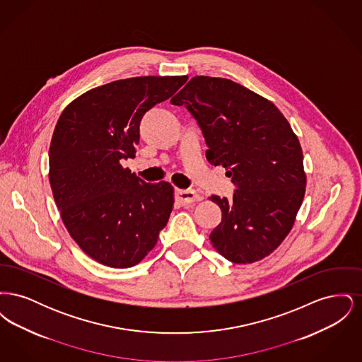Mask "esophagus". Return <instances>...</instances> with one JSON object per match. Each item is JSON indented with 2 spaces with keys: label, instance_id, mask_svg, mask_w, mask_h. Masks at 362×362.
<instances>
[{
  "label": "esophagus",
  "instance_id": "34e87169",
  "mask_svg": "<svg viewBox=\"0 0 362 362\" xmlns=\"http://www.w3.org/2000/svg\"><path fill=\"white\" fill-rule=\"evenodd\" d=\"M175 195H176V201H179L182 205H189L202 199V197L192 189H176Z\"/></svg>",
  "mask_w": 362,
  "mask_h": 362
}]
</instances>
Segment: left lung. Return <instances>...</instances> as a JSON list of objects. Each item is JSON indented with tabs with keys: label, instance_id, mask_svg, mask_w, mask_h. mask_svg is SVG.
<instances>
[{
	"label": "left lung",
	"instance_id": "1",
	"mask_svg": "<svg viewBox=\"0 0 362 362\" xmlns=\"http://www.w3.org/2000/svg\"><path fill=\"white\" fill-rule=\"evenodd\" d=\"M185 105L206 142V158L223 165L236 189L211 195L223 218L213 247L233 263L270 255L288 236L305 194L303 151L274 104L226 78L197 76L171 99Z\"/></svg>",
	"mask_w": 362,
	"mask_h": 362
}]
</instances>
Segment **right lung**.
<instances>
[{
    "label": "right lung",
    "mask_w": 362,
    "mask_h": 362,
    "mask_svg": "<svg viewBox=\"0 0 362 362\" xmlns=\"http://www.w3.org/2000/svg\"><path fill=\"white\" fill-rule=\"evenodd\" d=\"M186 81V76L112 81L73 100L57 122L49 151L52 195L73 240L104 266H136L168 223L173 186L146 183L121 161L136 156L145 112Z\"/></svg>",
    "instance_id": "add662e5"
}]
</instances>
